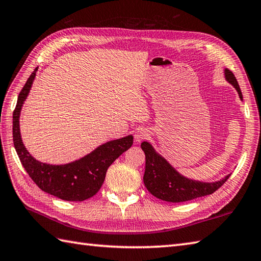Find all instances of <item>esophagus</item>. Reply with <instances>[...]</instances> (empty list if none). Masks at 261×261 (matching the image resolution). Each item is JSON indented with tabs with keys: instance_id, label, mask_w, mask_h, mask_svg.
<instances>
[{
	"instance_id": "esophagus-1",
	"label": "esophagus",
	"mask_w": 261,
	"mask_h": 261,
	"mask_svg": "<svg viewBox=\"0 0 261 261\" xmlns=\"http://www.w3.org/2000/svg\"><path fill=\"white\" fill-rule=\"evenodd\" d=\"M148 137H149V131L147 129H145V127L138 129L135 132V140H136V142H141L142 140L147 139Z\"/></svg>"
}]
</instances>
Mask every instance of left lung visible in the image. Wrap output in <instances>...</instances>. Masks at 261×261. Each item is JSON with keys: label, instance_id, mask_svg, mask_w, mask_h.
<instances>
[{"label": "left lung", "instance_id": "1", "mask_svg": "<svg viewBox=\"0 0 261 261\" xmlns=\"http://www.w3.org/2000/svg\"><path fill=\"white\" fill-rule=\"evenodd\" d=\"M225 79L236 87L240 98L242 93L233 73L228 68L224 69ZM141 148L146 154V169L143 182L147 190L153 196L170 203H179L202 197L214 193L229 179L231 175L215 182H203L188 179L171 167L160 154H158L150 143L143 141Z\"/></svg>", "mask_w": 261, "mask_h": 261}]
</instances>
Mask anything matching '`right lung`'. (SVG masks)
<instances>
[{"instance_id":"obj_1","label":"right lung","mask_w":261,"mask_h":261,"mask_svg":"<svg viewBox=\"0 0 261 261\" xmlns=\"http://www.w3.org/2000/svg\"><path fill=\"white\" fill-rule=\"evenodd\" d=\"M33 70L22 88L13 111V143L20 162L37 186L64 201L82 202L95 195L103 185L108 168L114 160L129 149L134 137L109 141L87 156L66 165H48L38 162L28 152L20 135V111L29 94L36 71Z\"/></svg>"}]
</instances>
